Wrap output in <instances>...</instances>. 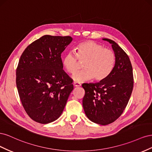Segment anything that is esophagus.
<instances>
[{"label": "esophagus", "mask_w": 152, "mask_h": 152, "mask_svg": "<svg viewBox=\"0 0 152 152\" xmlns=\"http://www.w3.org/2000/svg\"><path fill=\"white\" fill-rule=\"evenodd\" d=\"M73 86H74L75 87H80L81 86V84L80 83H79V82H73Z\"/></svg>", "instance_id": "esophagus-1"}]
</instances>
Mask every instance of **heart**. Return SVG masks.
Masks as SVG:
<instances>
[{"label":"heart","mask_w":152,"mask_h":152,"mask_svg":"<svg viewBox=\"0 0 152 152\" xmlns=\"http://www.w3.org/2000/svg\"><path fill=\"white\" fill-rule=\"evenodd\" d=\"M76 54L66 53L62 59L65 70L73 74L80 67V62H84L85 70L72 76L73 80L83 82L94 78L100 81L107 78L113 70L115 63V55L112 50L104 48L102 45L92 40H86L78 44ZM79 58L80 61L79 62Z\"/></svg>","instance_id":"heart-1"}]
</instances>
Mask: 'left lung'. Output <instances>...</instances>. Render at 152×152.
Returning <instances> with one entry per match:
<instances>
[{
	"label": "left lung",
	"mask_w": 152,
	"mask_h": 152,
	"mask_svg": "<svg viewBox=\"0 0 152 152\" xmlns=\"http://www.w3.org/2000/svg\"><path fill=\"white\" fill-rule=\"evenodd\" d=\"M112 44L115 55L112 72L97 83L83 84L85 95L82 105L90 121L100 125L115 121L123 113L133 89L132 67L125 51L113 40L103 39Z\"/></svg>",
	"instance_id": "obj_1"
}]
</instances>
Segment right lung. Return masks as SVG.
Instances as JSON below:
<instances>
[{
    "label": "right lung",
    "mask_w": 152,
    "mask_h": 152,
    "mask_svg": "<svg viewBox=\"0 0 152 152\" xmlns=\"http://www.w3.org/2000/svg\"><path fill=\"white\" fill-rule=\"evenodd\" d=\"M72 40L70 36L45 35L30 44L20 57L18 94L26 113L37 122L48 124L60 117L73 89L61 58Z\"/></svg>",
    "instance_id": "obj_1"
}]
</instances>
